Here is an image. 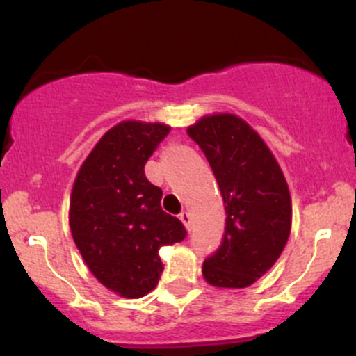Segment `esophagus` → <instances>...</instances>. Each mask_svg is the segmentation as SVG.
I'll return each mask as SVG.
<instances>
[{
	"instance_id": "obj_1",
	"label": "esophagus",
	"mask_w": 356,
	"mask_h": 356,
	"mask_svg": "<svg viewBox=\"0 0 356 356\" xmlns=\"http://www.w3.org/2000/svg\"><path fill=\"white\" fill-rule=\"evenodd\" d=\"M179 218H181V222L184 224V227L189 231V229H191V215H189V211H182V213L179 215Z\"/></svg>"
}]
</instances>
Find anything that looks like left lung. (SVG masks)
<instances>
[{
  "mask_svg": "<svg viewBox=\"0 0 356 356\" xmlns=\"http://www.w3.org/2000/svg\"><path fill=\"white\" fill-rule=\"evenodd\" d=\"M188 136L207 156L227 215L222 245L204 260L203 277L215 288H248L270 270L288 243V182L264 139L238 115H204Z\"/></svg>",
  "mask_w": 356,
  "mask_h": 356,
  "instance_id": "left-lung-1",
  "label": "left lung"
}]
</instances>
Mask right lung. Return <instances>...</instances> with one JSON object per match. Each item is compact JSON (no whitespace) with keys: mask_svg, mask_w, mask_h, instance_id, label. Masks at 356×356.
<instances>
[{"mask_svg":"<svg viewBox=\"0 0 356 356\" xmlns=\"http://www.w3.org/2000/svg\"><path fill=\"white\" fill-rule=\"evenodd\" d=\"M170 132L160 122L124 120L96 143L70 195L72 238L82 260L105 288L141 298L156 288L161 246L181 243L186 229L161 210V189L145 165Z\"/></svg>","mask_w":356,"mask_h":356,"instance_id":"1","label":"right lung"}]
</instances>
